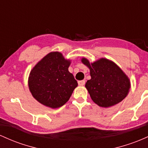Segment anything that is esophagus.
Instances as JSON below:
<instances>
[{
  "instance_id": "esophagus-1",
  "label": "esophagus",
  "mask_w": 148,
  "mask_h": 148,
  "mask_svg": "<svg viewBox=\"0 0 148 148\" xmlns=\"http://www.w3.org/2000/svg\"><path fill=\"white\" fill-rule=\"evenodd\" d=\"M85 84V80H80L78 81V84L79 86H83Z\"/></svg>"
}]
</instances>
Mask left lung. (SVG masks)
<instances>
[{
	"label": "left lung",
	"mask_w": 148,
	"mask_h": 148,
	"mask_svg": "<svg viewBox=\"0 0 148 148\" xmlns=\"http://www.w3.org/2000/svg\"><path fill=\"white\" fill-rule=\"evenodd\" d=\"M82 62L90 70L91 79L85 84L92 101L100 107L108 108L121 102L128 95L131 83L129 77L113 61L101 58L89 63Z\"/></svg>",
	"instance_id": "left-lung-1"
}]
</instances>
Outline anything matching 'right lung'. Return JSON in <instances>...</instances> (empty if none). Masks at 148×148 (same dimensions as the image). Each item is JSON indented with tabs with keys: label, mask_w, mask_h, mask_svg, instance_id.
Returning a JSON list of instances; mask_svg holds the SVG:
<instances>
[{
	"label": "right lung",
	"mask_w": 148,
	"mask_h": 148,
	"mask_svg": "<svg viewBox=\"0 0 148 148\" xmlns=\"http://www.w3.org/2000/svg\"><path fill=\"white\" fill-rule=\"evenodd\" d=\"M71 61L59 52L49 53L31 70L29 88L32 96L51 108L61 107L69 100L77 82L69 71Z\"/></svg>",
	"instance_id": "obj_1"
}]
</instances>
